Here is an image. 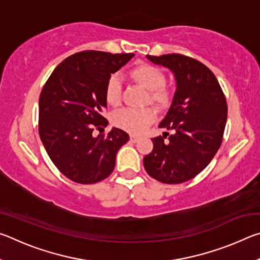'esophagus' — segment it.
Segmentation results:
<instances>
[{"instance_id":"1","label":"esophagus","mask_w":260,"mask_h":260,"mask_svg":"<svg viewBox=\"0 0 260 260\" xmlns=\"http://www.w3.org/2000/svg\"><path fill=\"white\" fill-rule=\"evenodd\" d=\"M131 141H132V142H138V141L140 140V138H139V136H135V135H131Z\"/></svg>"}]
</instances>
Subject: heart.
<instances>
[{
  "label": "heart",
  "instance_id": "b5f03b06",
  "mask_svg": "<svg viewBox=\"0 0 260 260\" xmlns=\"http://www.w3.org/2000/svg\"><path fill=\"white\" fill-rule=\"evenodd\" d=\"M128 77L136 85L148 90L146 103H150L157 109L169 107L172 94L169 87L164 85L165 77L159 69L150 64H140L128 72ZM121 88L117 77H111L107 82L104 98L110 107H118L120 104ZM114 126L128 132L131 134H142L155 119V111L150 108L140 110L122 109L112 114Z\"/></svg>",
  "mask_w": 260,
  "mask_h": 260
}]
</instances>
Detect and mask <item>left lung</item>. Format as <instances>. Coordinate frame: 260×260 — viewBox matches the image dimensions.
I'll return each mask as SVG.
<instances>
[{
  "label": "left lung",
  "instance_id": "left-lung-1",
  "mask_svg": "<svg viewBox=\"0 0 260 260\" xmlns=\"http://www.w3.org/2000/svg\"><path fill=\"white\" fill-rule=\"evenodd\" d=\"M147 58L173 73L177 89L158 125L173 133L169 141H164L167 132L152 139V151L143 158L144 169L162 183L186 182L209 165L221 146L227 120L225 95L214 74L199 60L180 54Z\"/></svg>",
  "mask_w": 260,
  "mask_h": 260
}]
</instances>
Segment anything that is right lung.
<instances>
[{
	"label": "right lung",
	"instance_id": "add662e5",
	"mask_svg": "<svg viewBox=\"0 0 260 260\" xmlns=\"http://www.w3.org/2000/svg\"><path fill=\"white\" fill-rule=\"evenodd\" d=\"M134 54L87 50L68 57L43 86L39 100V134L50 159L65 177L82 184L108 178L117 152L129 140L122 129L93 135L109 121L104 90L111 74Z\"/></svg>",
	"mask_w": 260,
	"mask_h": 260
}]
</instances>
